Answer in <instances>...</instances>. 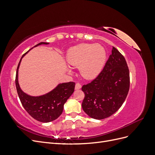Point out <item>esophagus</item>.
Instances as JSON below:
<instances>
[{
  "label": "esophagus",
  "mask_w": 155,
  "mask_h": 155,
  "mask_svg": "<svg viewBox=\"0 0 155 155\" xmlns=\"http://www.w3.org/2000/svg\"><path fill=\"white\" fill-rule=\"evenodd\" d=\"M81 88V85L79 83L76 84V86H75V89H76V90H79V89H80Z\"/></svg>",
  "instance_id": "1"
}]
</instances>
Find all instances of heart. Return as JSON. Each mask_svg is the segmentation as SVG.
<instances>
[{
  "label": "heart",
  "mask_w": 155,
  "mask_h": 155,
  "mask_svg": "<svg viewBox=\"0 0 155 155\" xmlns=\"http://www.w3.org/2000/svg\"><path fill=\"white\" fill-rule=\"evenodd\" d=\"M106 60L105 49L101 45L83 43L70 48L67 55L69 64L78 67L86 79L97 77L104 68Z\"/></svg>",
  "instance_id": "obj_1"
}]
</instances>
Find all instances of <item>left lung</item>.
<instances>
[{"label": "left lung", "mask_w": 155, "mask_h": 155, "mask_svg": "<svg viewBox=\"0 0 155 155\" xmlns=\"http://www.w3.org/2000/svg\"><path fill=\"white\" fill-rule=\"evenodd\" d=\"M130 86L129 70L124 56L116 48L101 73L82 87L83 110L91 118L103 120L118 110L125 101Z\"/></svg>", "instance_id": "1"}]
</instances>
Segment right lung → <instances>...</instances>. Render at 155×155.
Returning <instances> with one entry per match:
<instances>
[{"instance_id":"1","label":"right lung","mask_w":155,"mask_h":155,"mask_svg":"<svg viewBox=\"0 0 155 155\" xmlns=\"http://www.w3.org/2000/svg\"><path fill=\"white\" fill-rule=\"evenodd\" d=\"M48 44L49 43L41 42L33 48L41 45ZM33 48L22 56L18 63L15 78L17 91L21 104L28 113L37 121L43 123H48L58 118L62 114L64 104L74 91L75 83H59L49 92L38 96H32L23 92L18 80V68L23 57Z\"/></svg>"}]
</instances>
